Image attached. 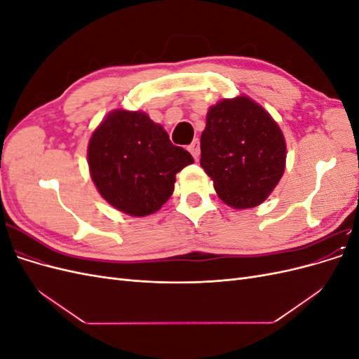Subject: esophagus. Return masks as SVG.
Instances as JSON below:
<instances>
[{
  "instance_id": "esophagus-1",
  "label": "esophagus",
  "mask_w": 359,
  "mask_h": 359,
  "mask_svg": "<svg viewBox=\"0 0 359 359\" xmlns=\"http://www.w3.org/2000/svg\"><path fill=\"white\" fill-rule=\"evenodd\" d=\"M187 149L190 151V154L194 157V160L199 158V156H201V145H199V140L198 139H194L193 142L189 145Z\"/></svg>"
}]
</instances>
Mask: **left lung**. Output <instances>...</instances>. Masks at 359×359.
I'll return each mask as SVG.
<instances>
[{"label":"left lung","mask_w":359,"mask_h":359,"mask_svg":"<svg viewBox=\"0 0 359 359\" xmlns=\"http://www.w3.org/2000/svg\"><path fill=\"white\" fill-rule=\"evenodd\" d=\"M201 166L226 205L255 208L283 177L285 135L269 112L250 97L223 99L206 114Z\"/></svg>","instance_id":"1"}]
</instances>
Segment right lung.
<instances>
[{
    "label": "right lung",
    "mask_w": 359,
    "mask_h": 359,
    "mask_svg": "<svg viewBox=\"0 0 359 359\" xmlns=\"http://www.w3.org/2000/svg\"><path fill=\"white\" fill-rule=\"evenodd\" d=\"M86 158L100 196L133 217L158 211L172 196L177 173L194 161L148 114L127 109H114L95 127Z\"/></svg>",
    "instance_id": "add662e5"
}]
</instances>
